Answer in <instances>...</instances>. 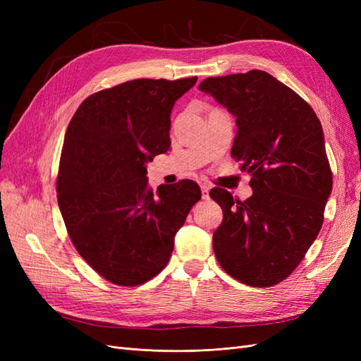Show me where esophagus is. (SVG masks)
<instances>
[{
  "instance_id": "34e87169",
  "label": "esophagus",
  "mask_w": 361,
  "mask_h": 361,
  "mask_svg": "<svg viewBox=\"0 0 361 361\" xmlns=\"http://www.w3.org/2000/svg\"><path fill=\"white\" fill-rule=\"evenodd\" d=\"M200 188H202V197H203V199H207V197H209V190H211V188L207 187V185H202Z\"/></svg>"
}]
</instances>
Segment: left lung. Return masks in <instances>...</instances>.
Returning <instances> with one entry per match:
<instances>
[{
	"label": "left lung",
	"instance_id": "1",
	"mask_svg": "<svg viewBox=\"0 0 361 361\" xmlns=\"http://www.w3.org/2000/svg\"><path fill=\"white\" fill-rule=\"evenodd\" d=\"M199 89L235 116L232 157L251 174L247 200L209 195L223 223L212 236L218 264L238 281L267 288L298 267L318 236L333 176L312 106L264 71L206 78Z\"/></svg>",
	"mask_w": 361,
	"mask_h": 361
}]
</instances>
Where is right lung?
Instances as JSON below:
<instances>
[{
	"label": "right lung",
	"instance_id": "right-lung-1",
	"mask_svg": "<svg viewBox=\"0 0 361 361\" xmlns=\"http://www.w3.org/2000/svg\"><path fill=\"white\" fill-rule=\"evenodd\" d=\"M197 76L133 80L78 106L64 135L57 178L61 216L97 274L137 286L169 264L174 236L202 197L192 180L147 187V162L170 149V114Z\"/></svg>",
	"mask_w": 361,
	"mask_h": 361
}]
</instances>
